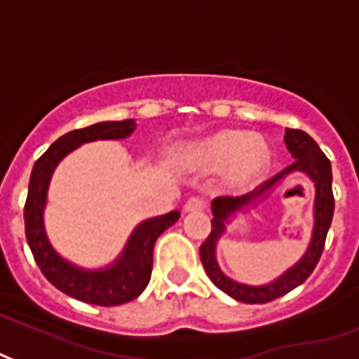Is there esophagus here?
<instances>
[{"instance_id": "1", "label": "esophagus", "mask_w": 359, "mask_h": 359, "mask_svg": "<svg viewBox=\"0 0 359 359\" xmlns=\"http://www.w3.org/2000/svg\"><path fill=\"white\" fill-rule=\"evenodd\" d=\"M205 209V201L201 198H190L184 203L186 212H196V210H203Z\"/></svg>"}]
</instances>
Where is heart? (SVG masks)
<instances>
[{"label": "heart", "instance_id": "b5f03b06", "mask_svg": "<svg viewBox=\"0 0 359 359\" xmlns=\"http://www.w3.org/2000/svg\"><path fill=\"white\" fill-rule=\"evenodd\" d=\"M190 161L207 171H226V179L235 188H245L262 179L271 163L265 141L246 131L226 130L215 133L190 152Z\"/></svg>", "mask_w": 359, "mask_h": 359}]
</instances>
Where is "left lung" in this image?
Masks as SVG:
<instances>
[{"label": "left lung", "instance_id": "8db88e82", "mask_svg": "<svg viewBox=\"0 0 359 359\" xmlns=\"http://www.w3.org/2000/svg\"><path fill=\"white\" fill-rule=\"evenodd\" d=\"M284 143L294 161L288 168L283 169L280 173L275 175L273 179L265 180L264 184L258 186L256 190L241 196V198H216L212 199V229L209 237L203 241V245L199 246V256L203 264L207 275L212 280L216 288H220L224 294L233 297L243 303H269L278 297H283L299 284H303L311 277L316 264H318L322 250L325 245V235L332 226L333 209H335V199H333L332 190V163L325 158V154L320 150L313 137L307 135L301 130H290L286 128L284 133ZM292 170H301L305 172L315 182L317 188V198H315V229L311 243H309L308 252L295 266H292L286 273L276 279L273 283L264 285V287H248L241 285L236 281H231L226 278L217 264H215V241L225 231V222H229V216L233 215L237 210L245 208L248 204H255L259 198L266 195V191L273 185L289 174Z\"/></svg>", "mask_w": 359, "mask_h": 359}]
</instances>
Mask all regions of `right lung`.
I'll list each match as a JSON object with an SVG mask.
<instances>
[{
	"label": "right lung",
	"mask_w": 359,
	"mask_h": 359,
	"mask_svg": "<svg viewBox=\"0 0 359 359\" xmlns=\"http://www.w3.org/2000/svg\"><path fill=\"white\" fill-rule=\"evenodd\" d=\"M135 130V120H120V122H97L82 130H73L65 133L48 147L45 154L35 161L29 177L27 199L24 205V224H26V239L32 248L35 262L39 265L48 280L60 292L69 297L101 305L114 307L143 294L152 275V252L154 243L168 228L179 220V210H171L168 215L156 216L144 220L133 229L124 250L105 269H82L69 264L52 248L50 241L45 233L43 212L46 205V191L54 169L60 160L84 143L103 141V139H124Z\"/></svg>",
	"instance_id": "add662e5"
}]
</instances>
